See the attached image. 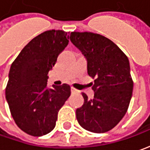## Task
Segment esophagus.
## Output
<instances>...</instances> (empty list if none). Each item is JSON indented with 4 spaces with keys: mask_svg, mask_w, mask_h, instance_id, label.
<instances>
[{
    "mask_svg": "<svg viewBox=\"0 0 150 150\" xmlns=\"http://www.w3.org/2000/svg\"><path fill=\"white\" fill-rule=\"evenodd\" d=\"M78 92H79V91H78L77 89H75L74 87H71V93H72V94H74V93H78Z\"/></svg>",
    "mask_w": 150,
    "mask_h": 150,
    "instance_id": "obj_1",
    "label": "esophagus"
}]
</instances>
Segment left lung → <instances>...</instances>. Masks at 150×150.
I'll list each match as a JSON object with an SVG mask.
<instances>
[{"label":"left lung","instance_id":"8db88e82","mask_svg":"<svg viewBox=\"0 0 150 150\" xmlns=\"http://www.w3.org/2000/svg\"><path fill=\"white\" fill-rule=\"evenodd\" d=\"M71 42L87 59V71L95 91L93 99L85 93L84 105L76 110V118L88 131L105 133L119 124L126 114L134 82L129 59L112 40L93 32H71Z\"/></svg>","mask_w":150,"mask_h":150}]
</instances>
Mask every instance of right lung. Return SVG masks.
<instances>
[{
  "label": "right lung",
  "mask_w": 150,
  "mask_h": 150,
  "mask_svg": "<svg viewBox=\"0 0 150 150\" xmlns=\"http://www.w3.org/2000/svg\"><path fill=\"white\" fill-rule=\"evenodd\" d=\"M67 32L50 30L31 40L11 64L6 98L16 125L32 136L55 126L58 112L70 96L67 84L47 85L49 70L69 43Z\"/></svg>",
  "instance_id": "right-lung-1"
}]
</instances>
